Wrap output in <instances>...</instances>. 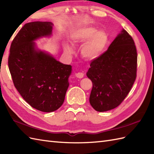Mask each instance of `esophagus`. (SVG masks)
Here are the masks:
<instances>
[{"label": "esophagus", "instance_id": "34e87169", "mask_svg": "<svg viewBox=\"0 0 154 154\" xmlns=\"http://www.w3.org/2000/svg\"><path fill=\"white\" fill-rule=\"evenodd\" d=\"M75 76L77 78H79V79H81V78H83L84 77V73H81V72H78V73H75Z\"/></svg>", "mask_w": 154, "mask_h": 154}]
</instances>
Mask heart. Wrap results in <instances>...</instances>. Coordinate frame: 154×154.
Wrapping results in <instances>:
<instances>
[{"label": "heart", "mask_w": 154, "mask_h": 154, "mask_svg": "<svg viewBox=\"0 0 154 154\" xmlns=\"http://www.w3.org/2000/svg\"><path fill=\"white\" fill-rule=\"evenodd\" d=\"M72 42L75 44H83L81 54L87 60H94L103 54L108 42V35L103 30L98 31L92 27L81 28L72 35ZM64 50L68 55L73 54V49L69 45H64Z\"/></svg>", "instance_id": "obj_1"}]
</instances>
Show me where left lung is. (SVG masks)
Segmentation results:
<instances>
[{
	"mask_svg": "<svg viewBox=\"0 0 154 154\" xmlns=\"http://www.w3.org/2000/svg\"><path fill=\"white\" fill-rule=\"evenodd\" d=\"M87 76L92 81L89 102L98 112L117 107L136 78L137 51L132 38L122 29L109 49L91 63Z\"/></svg>",
	"mask_w": 154,
	"mask_h": 154,
	"instance_id": "left-lung-1",
	"label": "left lung"
}]
</instances>
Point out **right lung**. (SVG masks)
I'll return each instance as SVG.
<instances>
[{
  "mask_svg": "<svg viewBox=\"0 0 154 154\" xmlns=\"http://www.w3.org/2000/svg\"><path fill=\"white\" fill-rule=\"evenodd\" d=\"M51 22L26 24L13 40L8 68L16 89L30 105L51 112L63 104L71 65L57 61L37 48L35 41L52 34Z\"/></svg>",
  "mask_w": 154,
  "mask_h": 154,
  "instance_id": "right-lung-1",
  "label": "right lung"
}]
</instances>
